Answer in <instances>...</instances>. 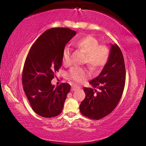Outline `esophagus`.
<instances>
[{
	"label": "esophagus",
	"instance_id": "34e87169",
	"mask_svg": "<svg viewBox=\"0 0 146 146\" xmlns=\"http://www.w3.org/2000/svg\"><path fill=\"white\" fill-rule=\"evenodd\" d=\"M80 89V87L77 86H76V85H72V86H71V90L72 91H74V90H76L77 89Z\"/></svg>",
	"mask_w": 146,
	"mask_h": 146
}]
</instances>
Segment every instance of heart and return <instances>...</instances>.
Returning a JSON list of instances; mask_svg holds the SVG:
<instances>
[{"label":"heart","instance_id":"1","mask_svg":"<svg viewBox=\"0 0 146 146\" xmlns=\"http://www.w3.org/2000/svg\"><path fill=\"white\" fill-rule=\"evenodd\" d=\"M75 46L86 54L85 62L92 69L98 70L104 67L110 57L109 48L104 44H99V41L91 35L80 38L74 43ZM70 48L65 47L62 53V61L66 65L69 64L70 58ZM88 74L85 68L74 66L69 71V76L76 82L80 83L85 79Z\"/></svg>","mask_w":146,"mask_h":146}]
</instances>
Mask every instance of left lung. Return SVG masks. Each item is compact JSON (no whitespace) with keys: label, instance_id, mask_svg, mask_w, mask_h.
<instances>
[{"label":"left lung","instance_id":"left-lung-1","mask_svg":"<svg viewBox=\"0 0 146 146\" xmlns=\"http://www.w3.org/2000/svg\"><path fill=\"white\" fill-rule=\"evenodd\" d=\"M125 82L124 57L117 45L111 44L108 63L99 75L89 82L94 89L84 88L86 98L79 106L81 114L95 120L101 119L111 114L121 100Z\"/></svg>","mask_w":146,"mask_h":146}]
</instances>
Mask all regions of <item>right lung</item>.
<instances>
[{
	"label": "right lung",
	"mask_w": 146,
	"mask_h": 146,
	"mask_svg": "<svg viewBox=\"0 0 146 146\" xmlns=\"http://www.w3.org/2000/svg\"><path fill=\"white\" fill-rule=\"evenodd\" d=\"M76 34L70 29L52 28L45 31L32 45L25 59L22 84L34 111L42 117L60 114L70 86L52 85L55 73L61 67L66 44Z\"/></svg>",
	"instance_id": "1"
}]
</instances>
